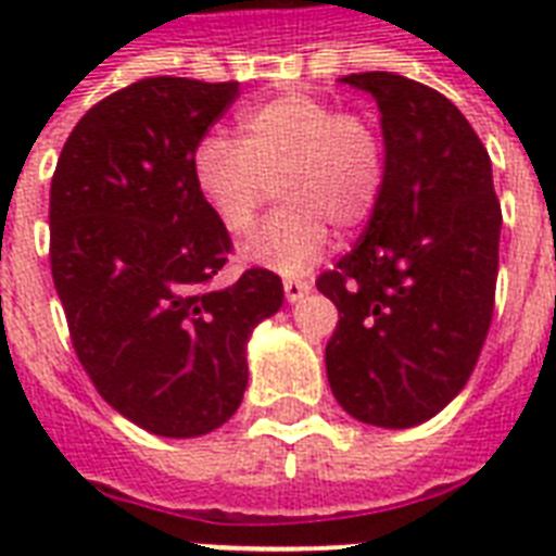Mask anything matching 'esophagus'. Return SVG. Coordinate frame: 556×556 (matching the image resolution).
<instances>
[{"label": "esophagus", "instance_id": "1", "mask_svg": "<svg viewBox=\"0 0 556 556\" xmlns=\"http://www.w3.org/2000/svg\"><path fill=\"white\" fill-rule=\"evenodd\" d=\"M282 288H286L288 303H296V300H303V296L312 291V286H308L305 279H286V282H282Z\"/></svg>", "mask_w": 556, "mask_h": 556}]
</instances>
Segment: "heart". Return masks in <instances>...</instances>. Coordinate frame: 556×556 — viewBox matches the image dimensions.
Instances as JSON below:
<instances>
[{
    "mask_svg": "<svg viewBox=\"0 0 556 556\" xmlns=\"http://www.w3.org/2000/svg\"><path fill=\"white\" fill-rule=\"evenodd\" d=\"M192 185L227 233H248L277 185L282 207L242 256L300 274L329 248L331 225L355 230L383 187V141L369 117L308 91L244 109L239 141L210 135L192 152Z\"/></svg>",
    "mask_w": 556,
    "mask_h": 556,
    "instance_id": "1",
    "label": "heart"
}]
</instances>
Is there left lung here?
I'll return each mask as SVG.
<instances>
[{
  "instance_id": "8db88e82",
  "label": "left lung",
  "mask_w": 556,
  "mask_h": 556,
  "mask_svg": "<svg viewBox=\"0 0 556 556\" xmlns=\"http://www.w3.org/2000/svg\"><path fill=\"white\" fill-rule=\"evenodd\" d=\"M383 129V187L357 244L317 279L338 305L326 371L357 421L406 430L473 375L493 317L502 207L467 117L424 83L349 74Z\"/></svg>"
}]
</instances>
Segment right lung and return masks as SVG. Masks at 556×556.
Returning a JSON list of instances; mask_svg holds the SVG:
<instances>
[{"label":"right lung","instance_id":"add662e5","mask_svg":"<svg viewBox=\"0 0 556 556\" xmlns=\"http://www.w3.org/2000/svg\"><path fill=\"white\" fill-rule=\"evenodd\" d=\"M239 83L147 77L80 117L51 178V277L74 352L109 406L164 439H195L239 409L244 346L282 305L233 251L192 185V152Z\"/></svg>","mask_w":556,"mask_h":556}]
</instances>
